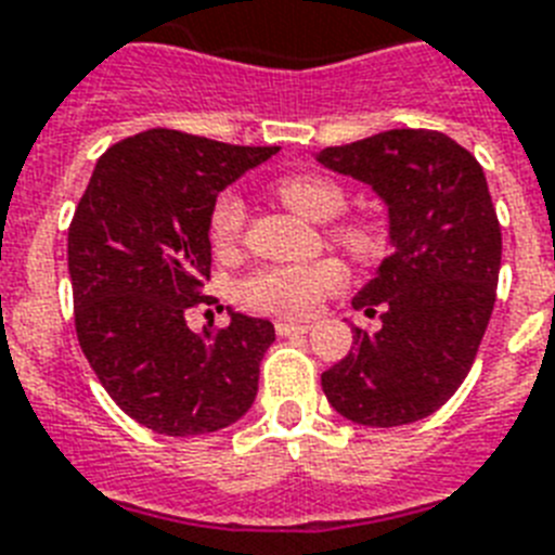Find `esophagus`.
Listing matches in <instances>:
<instances>
[{"instance_id": "esophagus-1", "label": "esophagus", "mask_w": 555, "mask_h": 555, "mask_svg": "<svg viewBox=\"0 0 555 555\" xmlns=\"http://www.w3.org/2000/svg\"><path fill=\"white\" fill-rule=\"evenodd\" d=\"M313 324L310 322H293V319H279L276 333L279 336H293V333H308Z\"/></svg>"}]
</instances>
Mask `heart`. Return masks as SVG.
<instances>
[{"mask_svg":"<svg viewBox=\"0 0 555 555\" xmlns=\"http://www.w3.org/2000/svg\"><path fill=\"white\" fill-rule=\"evenodd\" d=\"M279 196L291 210L313 222H331L345 210V191L339 184L317 173L287 176L279 182ZM247 207L236 191H224L216 196L207 219V231L216 247H231L245 231ZM336 238L356 256H371L379 245L373 228L362 222H350L336 228ZM348 285V268L339 259H317L305 264H273L242 279L236 296L245 308L270 317H308L319 301L339 293Z\"/></svg>","mask_w":555,"mask_h":555,"instance_id":"1","label":"heart"}]
</instances>
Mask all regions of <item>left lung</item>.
I'll return each instance as SVG.
<instances>
[{
  "label": "left lung",
  "mask_w": 555,
  "mask_h": 555,
  "mask_svg": "<svg viewBox=\"0 0 555 555\" xmlns=\"http://www.w3.org/2000/svg\"><path fill=\"white\" fill-rule=\"evenodd\" d=\"M317 162L371 184L387 205L390 256L353 296L382 327H353L350 353L322 373L336 413L364 427L430 416L470 373L496 301L502 228L473 153L439 130H385Z\"/></svg>",
  "instance_id": "1"
}]
</instances>
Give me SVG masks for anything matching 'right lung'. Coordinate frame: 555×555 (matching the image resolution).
Instances as JSON below:
<instances>
[{
  "label": "right lung",
  "mask_w": 555,
  "mask_h": 555,
  "mask_svg": "<svg viewBox=\"0 0 555 555\" xmlns=\"http://www.w3.org/2000/svg\"><path fill=\"white\" fill-rule=\"evenodd\" d=\"M276 151L153 128L107 147L79 199L76 336L111 399L153 434H214L254 404L273 324L231 310L228 327L193 333L184 317L207 301L216 196Z\"/></svg>",
  "instance_id": "add662e5"
}]
</instances>
